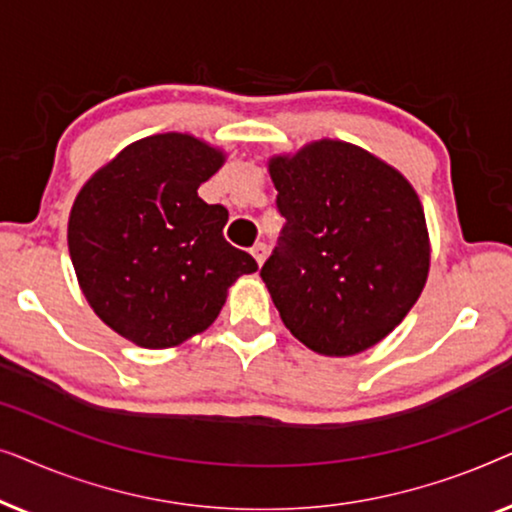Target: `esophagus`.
I'll return each instance as SVG.
<instances>
[{"label":"esophagus","mask_w":512,"mask_h":512,"mask_svg":"<svg viewBox=\"0 0 512 512\" xmlns=\"http://www.w3.org/2000/svg\"><path fill=\"white\" fill-rule=\"evenodd\" d=\"M251 256L256 258L258 265H263L265 258H268V244H263V242L254 244V247H251Z\"/></svg>","instance_id":"34e87169"}]
</instances>
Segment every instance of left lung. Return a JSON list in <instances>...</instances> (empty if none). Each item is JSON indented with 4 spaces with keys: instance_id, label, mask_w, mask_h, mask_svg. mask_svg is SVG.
Returning a JSON list of instances; mask_svg holds the SVG:
<instances>
[{
    "instance_id": "left-lung-1",
    "label": "left lung",
    "mask_w": 512,
    "mask_h": 512,
    "mask_svg": "<svg viewBox=\"0 0 512 512\" xmlns=\"http://www.w3.org/2000/svg\"><path fill=\"white\" fill-rule=\"evenodd\" d=\"M268 172L286 226L261 277L279 317L312 352H366L401 324L429 277L417 191L382 158L328 137L275 153Z\"/></svg>"
}]
</instances>
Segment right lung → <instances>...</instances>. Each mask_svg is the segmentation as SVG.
I'll use <instances>...</instances> for the list:
<instances>
[{"instance_id": "obj_1", "label": "right lung", "mask_w": 512, "mask_h": 512, "mask_svg": "<svg viewBox=\"0 0 512 512\" xmlns=\"http://www.w3.org/2000/svg\"><path fill=\"white\" fill-rule=\"evenodd\" d=\"M223 163L226 151L205 139L160 132L125 146L76 195L67 244L81 293L137 347H179L207 331L230 286L258 270L223 240L228 209L198 195Z\"/></svg>"}]
</instances>
